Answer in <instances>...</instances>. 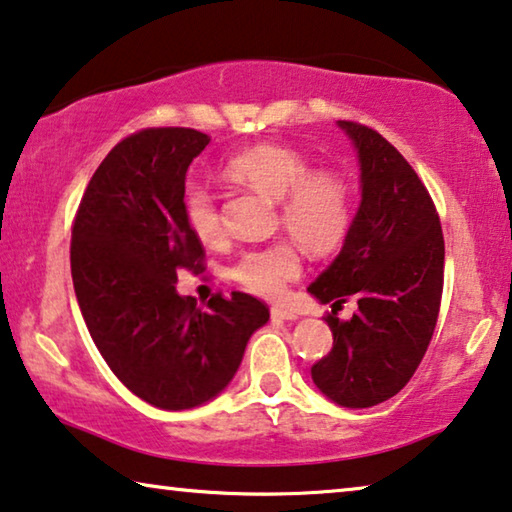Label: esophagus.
I'll return each instance as SVG.
<instances>
[{
  "label": "esophagus",
  "mask_w": 512,
  "mask_h": 512,
  "mask_svg": "<svg viewBox=\"0 0 512 512\" xmlns=\"http://www.w3.org/2000/svg\"><path fill=\"white\" fill-rule=\"evenodd\" d=\"M271 317H273V319H285V322H292V319H296L299 315H296L294 310L282 308V305H273V308H271Z\"/></svg>",
  "instance_id": "34e87169"
}]
</instances>
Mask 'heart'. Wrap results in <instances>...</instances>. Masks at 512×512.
Instances as JSON below:
<instances>
[{
    "mask_svg": "<svg viewBox=\"0 0 512 512\" xmlns=\"http://www.w3.org/2000/svg\"><path fill=\"white\" fill-rule=\"evenodd\" d=\"M227 174L280 202V218L289 234L310 250H326L340 239L349 223V193L345 181L331 172H310L301 154L259 144L227 160ZM183 213L202 243L223 234L216 197L200 181L183 190ZM301 273V262L289 243L243 250L232 266V278L259 296H276L287 280Z\"/></svg>",
    "mask_w": 512,
    "mask_h": 512,
    "instance_id": "obj_1",
    "label": "heart"
}]
</instances>
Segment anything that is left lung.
Returning a JSON list of instances; mask_svg holds the SVG:
<instances>
[{"label": "left lung", "mask_w": 512, "mask_h": 512, "mask_svg": "<svg viewBox=\"0 0 512 512\" xmlns=\"http://www.w3.org/2000/svg\"><path fill=\"white\" fill-rule=\"evenodd\" d=\"M338 126L354 144L361 202L338 257L308 292L333 305L356 296L358 312L326 317L333 347L310 375L331 402L368 409L400 393L427 352L444 289V234L400 151L368 126Z\"/></svg>", "instance_id": "8db88e82"}]
</instances>
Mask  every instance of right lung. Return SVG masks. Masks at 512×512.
I'll return each mask as SVG.
<instances>
[{
	"label": "right lung",
	"instance_id": "obj_1",
	"mask_svg": "<svg viewBox=\"0 0 512 512\" xmlns=\"http://www.w3.org/2000/svg\"><path fill=\"white\" fill-rule=\"evenodd\" d=\"M209 142L193 128L121 140L91 177L73 225V287L91 340L128 391L167 411L223 393L250 335L269 322L250 294H218L202 310L177 292L181 269H202L183 190Z\"/></svg>",
	"mask_w": 512,
	"mask_h": 512
}]
</instances>
